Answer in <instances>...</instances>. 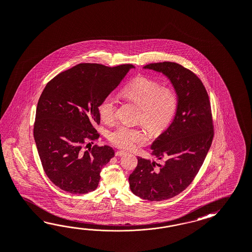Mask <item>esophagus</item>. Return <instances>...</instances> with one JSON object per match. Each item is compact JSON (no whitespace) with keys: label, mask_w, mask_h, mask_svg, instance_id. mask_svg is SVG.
<instances>
[{"label":"esophagus","mask_w":252,"mask_h":252,"mask_svg":"<svg viewBox=\"0 0 252 252\" xmlns=\"http://www.w3.org/2000/svg\"><path fill=\"white\" fill-rule=\"evenodd\" d=\"M125 154H126V152H125L124 150H118L116 152V157H122Z\"/></svg>","instance_id":"esophagus-1"}]
</instances>
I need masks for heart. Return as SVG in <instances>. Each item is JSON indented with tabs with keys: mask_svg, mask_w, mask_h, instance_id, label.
<instances>
[{
	"mask_svg": "<svg viewBox=\"0 0 252 252\" xmlns=\"http://www.w3.org/2000/svg\"><path fill=\"white\" fill-rule=\"evenodd\" d=\"M120 96L138 107L136 119L151 133L166 127L178 105V94L173 86H160L158 81L146 76L135 77L120 91ZM98 114L102 122L113 123L117 116L116 101L110 96L103 99ZM108 139L117 148L127 149L146 141V135L139 129L120 126L111 132Z\"/></svg>",
	"mask_w": 252,
	"mask_h": 252,
	"instance_id": "1",
	"label": "heart"
}]
</instances>
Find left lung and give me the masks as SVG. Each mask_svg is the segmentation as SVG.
Wrapping results in <instances>:
<instances>
[{"mask_svg":"<svg viewBox=\"0 0 252 252\" xmlns=\"http://www.w3.org/2000/svg\"><path fill=\"white\" fill-rule=\"evenodd\" d=\"M165 74L178 94L173 122L153 142L154 157L161 163L137 158L129 176L130 189L149 201H162L185 190L199 171L214 135L209 94L190 70L172 62L144 66Z\"/></svg>","mask_w":252,"mask_h":252,"instance_id":"1","label":"left lung"}]
</instances>
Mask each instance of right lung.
<instances>
[{"instance_id": "right-lung-1", "label": "right lung", "mask_w": 252, "mask_h": 252, "mask_svg": "<svg viewBox=\"0 0 252 252\" xmlns=\"http://www.w3.org/2000/svg\"><path fill=\"white\" fill-rule=\"evenodd\" d=\"M132 64L108 67L79 63L47 83L37 104L33 136L43 170L62 190L86 194L115 156L109 146L93 148L100 124L98 105L123 80Z\"/></svg>"}]
</instances>
